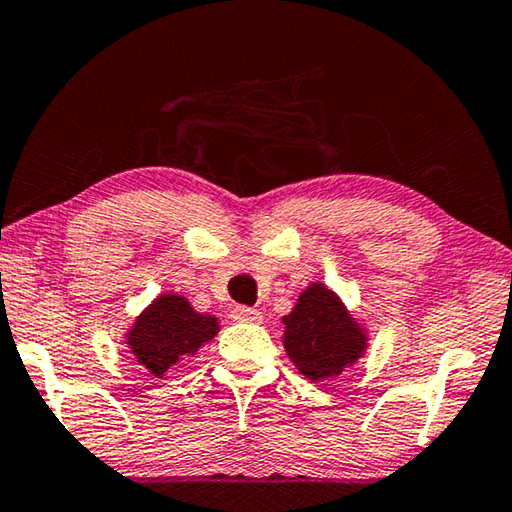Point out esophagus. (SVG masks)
Returning <instances> with one entry per match:
<instances>
[{"label":"esophagus","instance_id":"34e87169","mask_svg":"<svg viewBox=\"0 0 512 512\" xmlns=\"http://www.w3.org/2000/svg\"><path fill=\"white\" fill-rule=\"evenodd\" d=\"M232 319L241 323H262V312L255 310V307H234Z\"/></svg>","mask_w":512,"mask_h":512}]
</instances>
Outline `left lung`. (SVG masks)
<instances>
[{
	"label": "left lung",
	"instance_id": "8db88e82",
	"mask_svg": "<svg viewBox=\"0 0 512 512\" xmlns=\"http://www.w3.org/2000/svg\"><path fill=\"white\" fill-rule=\"evenodd\" d=\"M282 323V346L294 367L312 383L337 378L367 353V328L323 282L303 289Z\"/></svg>",
	"mask_w": 512,
	"mask_h": 512
}]
</instances>
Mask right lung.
I'll use <instances>...</instances> for the list:
<instances>
[{
  "label": "right lung",
  "instance_id": "add662e5",
  "mask_svg": "<svg viewBox=\"0 0 512 512\" xmlns=\"http://www.w3.org/2000/svg\"><path fill=\"white\" fill-rule=\"evenodd\" d=\"M218 319L196 312L180 294H159L125 332V344L152 376L164 378L168 369L191 360L209 339L218 335Z\"/></svg>",
  "mask_w": 512,
  "mask_h": 512
}]
</instances>
